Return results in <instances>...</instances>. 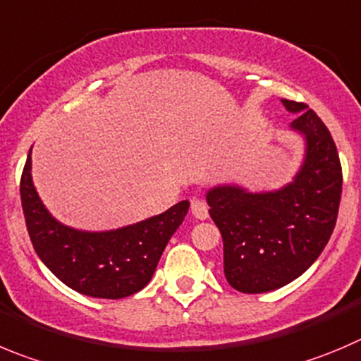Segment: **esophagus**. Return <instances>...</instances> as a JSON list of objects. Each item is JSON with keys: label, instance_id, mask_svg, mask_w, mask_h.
Wrapping results in <instances>:
<instances>
[{"label": "esophagus", "instance_id": "esophagus-1", "mask_svg": "<svg viewBox=\"0 0 361 361\" xmlns=\"http://www.w3.org/2000/svg\"><path fill=\"white\" fill-rule=\"evenodd\" d=\"M190 212L192 215L200 221H204L208 217V204L203 200H192L190 203Z\"/></svg>", "mask_w": 361, "mask_h": 361}]
</instances>
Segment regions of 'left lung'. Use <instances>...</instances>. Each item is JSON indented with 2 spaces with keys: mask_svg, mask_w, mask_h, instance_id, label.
Listing matches in <instances>:
<instances>
[{
  "mask_svg": "<svg viewBox=\"0 0 361 361\" xmlns=\"http://www.w3.org/2000/svg\"><path fill=\"white\" fill-rule=\"evenodd\" d=\"M298 114L290 128L305 137L294 181L271 192L219 185L207 192L210 217L224 244V276L244 294L285 287L317 260L335 230L342 165L333 137L308 104L281 99Z\"/></svg>",
  "mask_w": 361,
  "mask_h": 361,
  "instance_id": "obj_1",
  "label": "left lung"
}]
</instances>
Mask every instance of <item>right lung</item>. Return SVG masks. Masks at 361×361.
Returning <instances> with one entry per match:
<instances>
[{
	"instance_id": "obj_1",
	"label": "right lung",
	"mask_w": 361,
	"mask_h": 361,
	"mask_svg": "<svg viewBox=\"0 0 361 361\" xmlns=\"http://www.w3.org/2000/svg\"><path fill=\"white\" fill-rule=\"evenodd\" d=\"M21 203L33 249L62 283L83 295L121 299L142 290L165 245L187 215L188 201L137 224L110 231H82L56 221L32 181V149L21 176Z\"/></svg>"
}]
</instances>
